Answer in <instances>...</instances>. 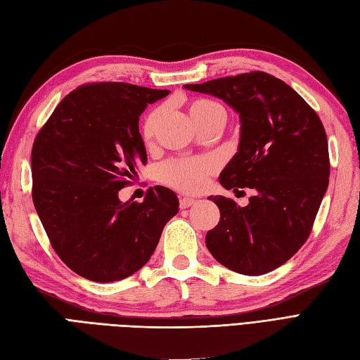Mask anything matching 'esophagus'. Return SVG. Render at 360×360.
Masks as SVG:
<instances>
[{
    "label": "esophagus",
    "mask_w": 360,
    "mask_h": 360,
    "mask_svg": "<svg viewBox=\"0 0 360 360\" xmlns=\"http://www.w3.org/2000/svg\"><path fill=\"white\" fill-rule=\"evenodd\" d=\"M195 203H197V200H194V198H189V197H181L180 198V207L181 209H186L189 206H194Z\"/></svg>",
    "instance_id": "34e87169"
}]
</instances>
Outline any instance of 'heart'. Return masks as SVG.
<instances>
[{"instance_id":"heart-1","label":"heart","mask_w":360,"mask_h":360,"mask_svg":"<svg viewBox=\"0 0 360 360\" xmlns=\"http://www.w3.org/2000/svg\"><path fill=\"white\" fill-rule=\"evenodd\" d=\"M221 107L209 99H192L188 103V111L192 122L201 127L207 119L214 116ZM162 116L160 108H155L146 114L142 124V137L145 142H151L157 124ZM215 172V163L206 157H181V159H171L159 166L157 177L166 186L177 189L186 194H194L203 189Z\"/></svg>"}]
</instances>
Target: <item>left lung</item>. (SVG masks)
Returning a JSON list of instances; mask_svg holds the SVG:
<instances>
[{
  "instance_id": "8db88e82",
  "label": "left lung",
  "mask_w": 360,
  "mask_h": 360,
  "mask_svg": "<svg viewBox=\"0 0 360 360\" xmlns=\"http://www.w3.org/2000/svg\"><path fill=\"white\" fill-rule=\"evenodd\" d=\"M185 86L217 96L240 112V148L220 183L255 191L244 207L223 195L209 197L220 209V221L206 233V246L236 274L275 270L310 236L328 186L322 122L290 85L258 70Z\"/></svg>"
}]
</instances>
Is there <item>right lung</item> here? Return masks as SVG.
I'll return each mask as SVG.
<instances>
[{
	"instance_id": "right-lung-1",
	"label": "right lung",
	"mask_w": 360,
	"mask_h": 360,
	"mask_svg": "<svg viewBox=\"0 0 360 360\" xmlns=\"http://www.w3.org/2000/svg\"><path fill=\"white\" fill-rule=\"evenodd\" d=\"M168 94L127 82L79 85L34 137V209L56 255L90 281L142 269L179 212L177 195L163 186L148 189L142 203L117 197L146 165L140 114Z\"/></svg>"
}]
</instances>
